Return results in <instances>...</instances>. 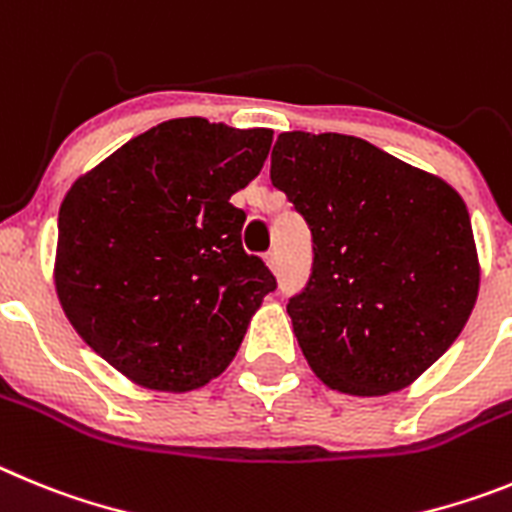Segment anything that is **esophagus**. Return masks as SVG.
I'll return each instance as SVG.
<instances>
[{"label":"esophagus","instance_id":"1","mask_svg":"<svg viewBox=\"0 0 512 512\" xmlns=\"http://www.w3.org/2000/svg\"><path fill=\"white\" fill-rule=\"evenodd\" d=\"M265 262H267V267H273V270H278V252H275V250L267 252Z\"/></svg>","mask_w":512,"mask_h":512}]
</instances>
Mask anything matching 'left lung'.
Instances as JSON below:
<instances>
[{"label": "left lung", "mask_w": 512, "mask_h": 512, "mask_svg": "<svg viewBox=\"0 0 512 512\" xmlns=\"http://www.w3.org/2000/svg\"><path fill=\"white\" fill-rule=\"evenodd\" d=\"M270 181L311 229V275L288 301L311 370L349 395L411 385L462 334L480 290L462 196L336 132H283Z\"/></svg>", "instance_id": "obj_1"}]
</instances>
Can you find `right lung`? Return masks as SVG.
Masks as SVG:
<instances>
[{"label": "right lung", "mask_w": 512, "mask_h": 512, "mask_svg": "<svg viewBox=\"0 0 512 512\" xmlns=\"http://www.w3.org/2000/svg\"><path fill=\"white\" fill-rule=\"evenodd\" d=\"M270 130L170 119L78 178L58 214L55 290L78 336L150 390L222 375L278 288L242 247L232 196L262 170Z\"/></svg>", "instance_id": "add662e5"}]
</instances>
